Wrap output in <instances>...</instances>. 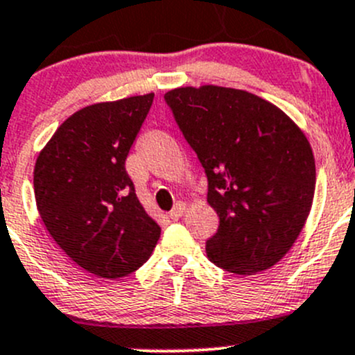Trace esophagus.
Masks as SVG:
<instances>
[{
    "instance_id": "esophagus-1",
    "label": "esophagus",
    "mask_w": 355,
    "mask_h": 355,
    "mask_svg": "<svg viewBox=\"0 0 355 355\" xmlns=\"http://www.w3.org/2000/svg\"><path fill=\"white\" fill-rule=\"evenodd\" d=\"M185 211H187V207H185V204H184V202H178L177 206H175L173 209L170 211V218H171V220H173V221H178L182 216H184Z\"/></svg>"
}]
</instances>
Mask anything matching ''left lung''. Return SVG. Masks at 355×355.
<instances>
[{"mask_svg":"<svg viewBox=\"0 0 355 355\" xmlns=\"http://www.w3.org/2000/svg\"><path fill=\"white\" fill-rule=\"evenodd\" d=\"M207 175L220 227L206 242L211 263L234 275L275 266L309 216L316 164L306 134L273 103L221 85L164 94Z\"/></svg>","mask_w":355,"mask_h":355,"instance_id":"left-lung-1","label":"left lung"}]
</instances>
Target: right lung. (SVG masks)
<instances>
[{"label": "right lung", "instance_id": "add662e5", "mask_svg": "<svg viewBox=\"0 0 355 355\" xmlns=\"http://www.w3.org/2000/svg\"><path fill=\"white\" fill-rule=\"evenodd\" d=\"M153 99L149 92L75 111L35 159L42 223L67 256L96 277L114 280L139 270L161 235L125 170Z\"/></svg>", "mask_w": 355, "mask_h": 355}]
</instances>
